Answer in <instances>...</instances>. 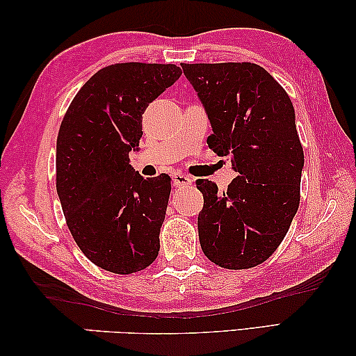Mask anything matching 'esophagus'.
Segmentation results:
<instances>
[{"mask_svg": "<svg viewBox=\"0 0 356 356\" xmlns=\"http://www.w3.org/2000/svg\"><path fill=\"white\" fill-rule=\"evenodd\" d=\"M172 178H173V186H175V188H184V186H189L192 183V179L188 177V175L179 173V172L173 173Z\"/></svg>", "mask_w": 356, "mask_h": 356, "instance_id": "obj_1", "label": "esophagus"}]
</instances>
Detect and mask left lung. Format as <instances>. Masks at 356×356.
I'll list each match as a JSON object with an SVG mask.
<instances>
[{"label": "left lung", "mask_w": 356, "mask_h": 356, "mask_svg": "<svg viewBox=\"0 0 356 356\" xmlns=\"http://www.w3.org/2000/svg\"><path fill=\"white\" fill-rule=\"evenodd\" d=\"M181 67L211 124L208 147L236 172L224 194L216 183L195 181L202 250L222 268H252L275 252L298 211L305 154L292 101L259 64Z\"/></svg>", "instance_id": "left-lung-1"}]
</instances>
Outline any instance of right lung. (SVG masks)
<instances>
[{
  "mask_svg": "<svg viewBox=\"0 0 356 356\" xmlns=\"http://www.w3.org/2000/svg\"><path fill=\"white\" fill-rule=\"evenodd\" d=\"M175 64L120 63L97 71L69 106L56 140V192L75 243L116 275L159 254L172 178H143L129 164L148 104L181 77Z\"/></svg>",
  "mask_w": 356,
  "mask_h": 356,
  "instance_id": "add662e5",
  "label": "right lung"
}]
</instances>
